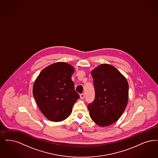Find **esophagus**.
<instances>
[{
    "label": "esophagus",
    "instance_id": "1",
    "mask_svg": "<svg viewBox=\"0 0 158 158\" xmlns=\"http://www.w3.org/2000/svg\"><path fill=\"white\" fill-rule=\"evenodd\" d=\"M85 95L84 94H81V95H80V98H81V99H84L85 98Z\"/></svg>",
    "mask_w": 158,
    "mask_h": 158
}]
</instances>
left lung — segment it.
<instances>
[{"label":"left lung","instance_id":"1","mask_svg":"<svg viewBox=\"0 0 158 158\" xmlns=\"http://www.w3.org/2000/svg\"><path fill=\"white\" fill-rule=\"evenodd\" d=\"M95 97L88 105L91 119L100 126H107L119 119L125 110L129 85L114 66L102 64L91 72Z\"/></svg>","mask_w":158,"mask_h":158}]
</instances>
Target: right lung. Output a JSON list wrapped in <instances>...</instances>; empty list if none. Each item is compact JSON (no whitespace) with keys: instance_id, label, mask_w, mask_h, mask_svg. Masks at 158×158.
<instances>
[{"instance_id":"1","label":"right lung","mask_w":158,"mask_h":158,"mask_svg":"<svg viewBox=\"0 0 158 158\" xmlns=\"http://www.w3.org/2000/svg\"><path fill=\"white\" fill-rule=\"evenodd\" d=\"M74 68L68 63L57 62L45 68L36 78L33 95L44 116L60 122L69 116L79 95L71 77Z\"/></svg>"}]
</instances>
